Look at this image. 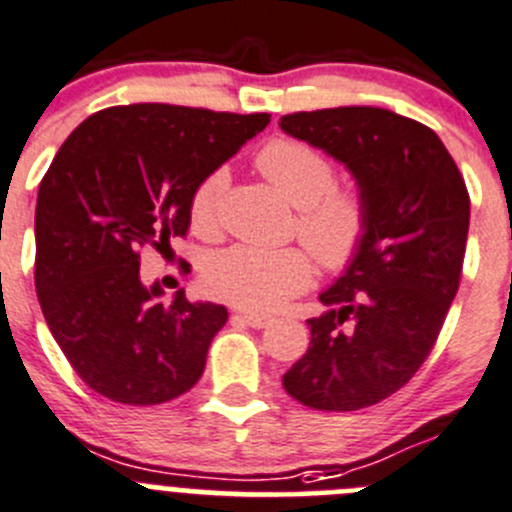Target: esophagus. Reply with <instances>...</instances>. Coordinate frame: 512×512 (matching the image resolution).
Masks as SVG:
<instances>
[{
    "instance_id": "esophagus-1",
    "label": "esophagus",
    "mask_w": 512,
    "mask_h": 512,
    "mask_svg": "<svg viewBox=\"0 0 512 512\" xmlns=\"http://www.w3.org/2000/svg\"><path fill=\"white\" fill-rule=\"evenodd\" d=\"M232 320H237V322H245V325H250V327H257V330H260V327H267L270 325V317H265V315H255V312H237V315H232Z\"/></svg>"
}]
</instances>
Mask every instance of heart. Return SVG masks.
<instances>
[{"instance_id": "1", "label": "heart", "mask_w": 512, "mask_h": 512, "mask_svg": "<svg viewBox=\"0 0 512 512\" xmlns=\"http://www.w3.org/2000/svg\"><path fill=\"white\" fill-rule=\"evenodd\" d=\"M257 170L297 207V235L325 270H345L360 255L370 230V207L355 187H335V165L312 145L292 137L270 140L257 152ZM227 170L207 172L190 195L197 235H215ZM205 287L217 300L252 312L280 310L312 280V260L300 247L262 250L237 245L207 260Z\"/></svg>"}]
</instances>
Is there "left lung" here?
<instances>
[{"instance_id": "obj_1", "label": "left lung", "mask_w": 512, "mask_h": 512, "mask_svg": "<svg viewBox=\"0 0 512 512\" xmlns=\"http://www.w3.org/2000/svg\"><path fill=\"white\" fill-rule=\"evenodd\" d=\"M282 132L342 162L370 207L360 255L320 292L287 395L327 413L398 393L433 350L463 272L470 197L440 137L382 107L280 117Z\"/></svg>"}]
</instances>
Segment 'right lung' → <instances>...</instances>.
I'll use <instances>...</instances> for the list:
<instances>
[{
	"label": "right lung",
	"mask_w": 512,
	"mask_h": 512,
	"mask_svg": "<svg viewBox=\"0 0 512 512\" xmlns=\"http://www.w3.org/2000/svg\"><path fill=\"white\" fill-rule=\"evenodd\" d=\"M270 124L177 104H127L84 119L49 165L34 212V285L69 365L122 405L180 398L227 322L215 302L140 277V247H170L190 227V195Z\"/></svg>",
	"instance_id": "obj_1"
}]
</instances>
